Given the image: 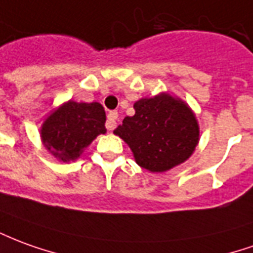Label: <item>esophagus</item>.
Returning a JSON list of instances; mask_svg holds the SVG:
<instances>
[{
	"instance_id": "esophagus-1",
	"label": "esophagus",
	"mask_w": 253,
	"mask_h": 253,
	"mask_svg": "<svg viewBox=\"0 0 253 253\" xmlns=\"http://www.w3.org/2000/svg\"><path fill=\"white\" fill-rule=\"evenodd\" d=\"M116 119H118V112L116 111H111L108 116H107V123H105V126H107L109 131H112L116 127Z\"/></svg>"
}]
</instances>
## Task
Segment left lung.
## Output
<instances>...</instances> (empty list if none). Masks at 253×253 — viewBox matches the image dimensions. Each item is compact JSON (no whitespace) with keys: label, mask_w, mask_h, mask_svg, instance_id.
Wrapping results in <instances>:
<instances>
[{"label":"left lung","mask_w":253,"mask_h":253,"mask_svg":"<svg viewBox=\"0 0 253 253\" xmlns=\"http://www.w3.org/2000/svg\"><path fill=\"white\" fill-rule=\"evenodd\" d=\"M135 114L126 116L114 130L131 149L138 166L164 172L192 156L200 128L188 104L160 93L134 104Z\"/></svg>","instance_id":"obj_1"}]
</instances>
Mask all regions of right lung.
<instances>
[{
  "label": "right lung",
  "instance_id": "right-lung-1",
  "mask_svg": "<svg viewBox=\"0 0 253 253\" xmlns=\"http://www.w3.org/2000/svg\"><path fill=\"white\" fill-rule=\"evenodd\" d=\"M105 111L100 102H64L41 127L47 151L61 162L77 160L97 135L105 134Z\"/></svg>",
  "mask_w": 253,
  "mask_h": 253
}]
</instances>
